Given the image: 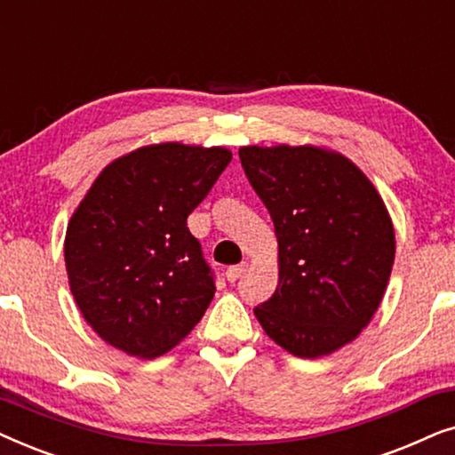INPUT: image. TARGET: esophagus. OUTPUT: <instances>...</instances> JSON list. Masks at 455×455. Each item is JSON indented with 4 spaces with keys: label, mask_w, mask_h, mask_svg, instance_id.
I'll use <instances>...</instances> for the list:
<instances>
[{
    "label": "esophagus",
    "mask_w": 455,
    "mask_h": 455,
    "mask_svg": "<svg viewBox=\"0 0 455 455\" xmlns=\"http://www.w3.org/2000/svg\"><path fill=\"white\" fill-rule=\"evenodd\" d=\"M246 271V263H240V265H232V267H228L226 269V277H228V282H238V279L242 277V273Z\"/></svg>",
    "instance_id": "1"
}]
</instances>
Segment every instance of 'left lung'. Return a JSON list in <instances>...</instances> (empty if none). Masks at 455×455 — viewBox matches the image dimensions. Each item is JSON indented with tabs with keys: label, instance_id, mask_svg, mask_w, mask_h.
<instances>
[{
	"label": "left lung",
	"instance_id": "1",
	"mask_svg": "<svg viewBox=\"0 0 455 455\" xmlns=\"http://www.w3.org/2000/svg\"><path fill=\"white\" fill-rule=\"evenodd\" d=\"M248 182L269 211L279 283L254 315L300 358L346 346L383 300L395 257L389 213L363 172L315 147H244Z\"/></svg>",
	"mask_w": 455,
	"mask_h": 455
}]
</instances>
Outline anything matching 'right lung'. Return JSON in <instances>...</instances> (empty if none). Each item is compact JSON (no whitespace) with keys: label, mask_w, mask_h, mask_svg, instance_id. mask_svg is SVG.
<instances>
[{"label":"right lung","mask_w":455,"mask_h":455,"mask_svg":"<svg viewBox=\"0 0 455 455\" xmlns=\"http://www.w3.org/2000/svg\"><path fill=\"white\" fill-rule=\"evenodd\" d=\"M232 153L178 142L105 167L66 232L70 290L99 338L155 358L188 335L215 294V273L186 220Z\"/></svg>","instance_id":"1"}]
</instances>
